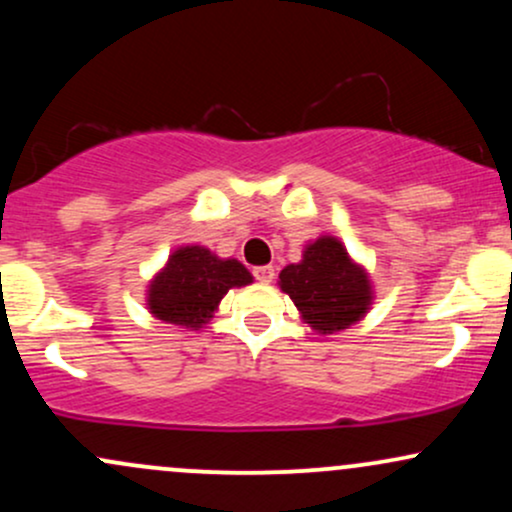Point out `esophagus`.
<instances>
[{
  "label": "esophagus",
  "instance_id": "1",
  "mask_svg": "<svg viewBox=\"0 0 512 512\" xmlns=\"http://www.w3.org/2000/svg\"><path fill=\"white\" fill-rule=\"evenodd\" d=\"M274 276V267H269V264L267 267H255V279L262 281V284H272Z\"/></svg>",
  "mask_w": 512,
  "mask_h": 512
}]
</instances>
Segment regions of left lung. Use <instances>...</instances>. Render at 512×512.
<instances>
[{"label":"left lung","mask_w":512,"mask_h":512,"mask_svg":"<svg viewBox=\"0 0 512 512\" xmlns=\"http://www.w3.org/2000/svg\"><path fill=\"white\" fill-rule=\"evenodd\" d=\"M279 289L291 298L301 320L317 334L349 330L368 315L375 301L368 269L330 233L310 240L303 248L301 262L281 269Z\"/></svg>","instance_id":"obj_1"}]
</instances>
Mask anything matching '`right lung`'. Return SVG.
Here are the masks:
<instances>
[{
    "label": "right lung",
    "mask_w": 512,
    "mask_h": 512,
    "mask_svg": "<svg viewBox=\"0 0 512 512\" xmlns=\"http://www.w3.org/2000/svg\"><path fill=\"white\" fill-rule=\"evenodd\" d=\"M252 284L243 262L204 245H180L146 286V310L166 325L202 330L231 289Z\"/></svg>",
    "instance_id": "1"
}]
</instances>
